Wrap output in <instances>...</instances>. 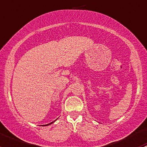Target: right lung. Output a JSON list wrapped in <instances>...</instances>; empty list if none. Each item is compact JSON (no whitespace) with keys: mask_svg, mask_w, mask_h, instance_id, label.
I'll list each match as a JSON object with an SVG mask.
<instances>
[{"mask_svg":"<svg viewBox=\"0 0 147 147\" xmlns=\"http://www.w3.org/2000/svg\"><path fill=\"white\" fill-rule=\"evenodd\" d=\"M54 121H53V122H51V123H50V124H47V125H50V124H53V122H54ZM44 126V125H43Z\"/></svg>","mask_w":147,"mask_h":147,"instance_id":"obj_1","label":"right lung"}]
</instances>
